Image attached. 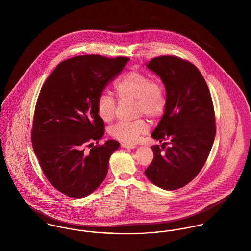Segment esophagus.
Segmentation results:
<instances>
[{"instance_id":"34e87169","label":"esophagus","mask_w":251,"mask_h":251,"mask_svg":"<svg viewBox=\"0 0 251 251\" xmlns=\"http://www.w3.org/2000/svg\"><path fill=\"white\" fill-rule=\"evenodd\" d=\"M121 147L128 149V150H132L135 148V145H131V144L121 143Z\"/></svg>"}]
</instances>
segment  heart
Instances as JSON below:
<instances>
[{
    "instance_id": "1",
    "label": "heart",
    "mask_w": 251,
    "mask_h": 251,
    "mask_svg": "<svg viewBox=\"0 0 251 251\" xmlns=\"http://www.w3.org/2000/svg\"><path fill=\"white\" fill-rule=\"evenodd\" d=\"M116 92L120 100H135L136 113L138 116L155 120L163 116L167 108V92L163 80L152 77L146 72L131 70L122 75L117 81ZM117 100L109 94H101L97 100L98 116L105 122L115 118ZM149 131V124L145 120L120 121L109 129V134L126 144L135 143L138 137Z\"/></svg>"
}]
</instances>
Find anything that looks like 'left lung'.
<instances>
[{
	"label": "left lung",
	"instance_id": "1",
	"mask_svg": "<svg viewBox=\"0 0 251 251\" xmlns=\"http://www.w3.org/2000/svg\"><path fill=\"white\" fill-rule=\"evenodd\" d=\"M147 67L163 80L167 103L151 133L164 144L151 147L153 160L145 174L158 187L176 190L197 177L210 154L216 131L214 104L201 73L191 62L162 55Z\"/></svg>",
	"mask_w": 251,
	"mask_h": 251
}]
</instances>
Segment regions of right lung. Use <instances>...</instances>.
Listing matches in <instances>:
<instances>
[{
  "instance_id": "right-lung-1",
  "label": "right lung",
  "mask_w": 251,
  "mask_h": 251,
  "mask_svg": "<svg viewBox=\"0 0 251 251\" xmlns=\"http://www.w3.org/2000/svg\"><path fill=\"white\" fill-rule=\"evenodd\" d=\"M99 54L61 62L42 85L36 100L31 139L35 154L50 183L72 198H84L101 184L109 158L120 143H99L104 122L97 100L129 61Z\"/></svg>"
}]
</instances>
